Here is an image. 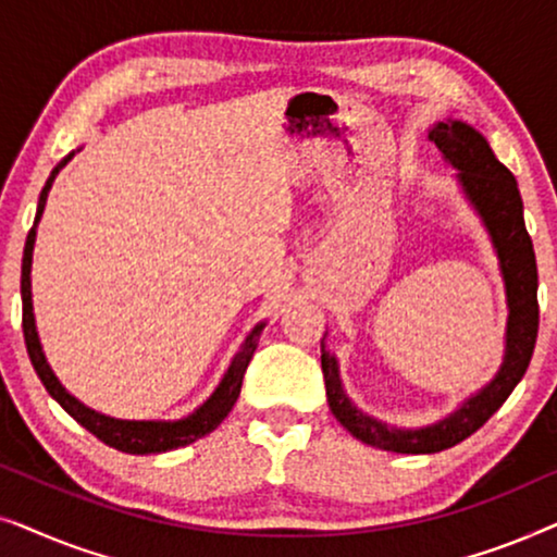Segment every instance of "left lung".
<instances>
[{"instance_id":"left-lung-1","label":"left lung","mask_w":557,"mask_h":557,"mask_svg":"<svg viewBox=\"0 0 557 557\" xmlns=\"http://www.w3.org/2000/svg\"><path fill=\"white\" fill-rule=\"evenodd\" d=\"M429 139L436 144L444 162L456 170V185L482 220L497 253L509 309L505 357H502L497 375L474 395L463 398L459 408L446 418L431 425H418V429H398L355 406L342 385L337 355L330 352L322 339V372L334 418L362 444L395 454H438L482 429L522 380L537 339V265L528 227H524L517 180L494 157L490 141L467 121H436L429 128Z\"/></svg>"}]
</instances>
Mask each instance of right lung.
<instances>
[{
	"mask_svg": "<svg viewBox=\"0 0 557 557\" xmlns=\"http://www.w3.org/2000/svg\"><path fill=\"white\" fill-rule=\"evenodd\" d=\"M81 149H75L67 154L63 162H60L55 170L50 172L48 182H45L42 193H40V202H37V215L33 223V231L27 235L25 243V256H22V332H25V345H27V355L33 360V368L37 372V377L42 380L45 391H48L52 398H55L67 416H73L83 429L94 433L96 438H101L106 446L116 448V451L124 454H162V451H172V448L180 446H189L195 444L197 438L208 436L210 431H215L220 423L225 421V416L231 413L235 400L240 395V385H243V375H246V368L253 357L258 339H261V332L265 322H258L253 330L248 332V337L243 339V345L238 347V352L233 355L231 364L220 377V383L215 385L208 398H205L200 406H197L193 413L177 418V421H126V418H113L106 413H98V410L88 408L86 403H81L73 393L65 391V385L60 383L55 372L48 364V357L42 352L40 345V334H37L35 326V311H33V250H35V238H37V225H40V218L45 212V205H48V193L52 189V182H55L58 172L71 162V159L78 154Z\"/></svg>",
	"mask_w": 557,
	"mask_h": 557,
	"instance_id": "add662e5",
	"label": "right lung"
}]
</instances>
